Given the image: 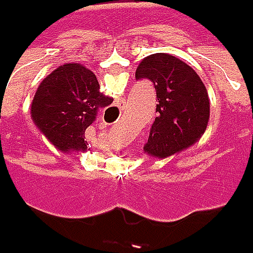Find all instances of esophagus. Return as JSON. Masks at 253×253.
<instances>
[{
	"label": "esophagus",
	"instance_id": "esophagus-1",
	"mask_svg": "<svg viewBox=\"0 0 253 253\" xmlns=\"http://www.w3.org/2000/svg\"><path fill=\"white\" fill-rule=\"evenodd\" d=\"M119 107H120V109H122V106H119Z\"/></svg>",
	"mask_w": 253,
	"mask_h": 253
}]
</instances>
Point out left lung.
I'll return each mask as SVG.
<instances>
[{"instance_id":"1","label":"left lung","mask_w":253,"mask_h":253,"mask_svg":"<svg viewBox=\"0 0 253 253\" xmlns=\"http://www.w3.org/2000/svg\"><path fill=\"white\" fill-rule=\"evenodd\" d=\"M136 78L153 82L159 100L144 151L167 159L194 146L210 120V96L197 72L170 53H153L138 63Z\"/></svg>"}]
</instances>
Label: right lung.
<instances>
[{"label":"right lung","instance_id":"1","mask_svg":"<svg viewBox=\"0 0 253 253\" xmlns=\"http://www.w3.org/2000/svg\"><path fill=\"white\" fill-rule=\"evenodd\" d=\"M112 97L100 92L96 75L82 63L58 66L39 83L31 103V119L59 150H84V130Z\"/></svg>","mask_w":253,"mask_h":253}]
</instances>
